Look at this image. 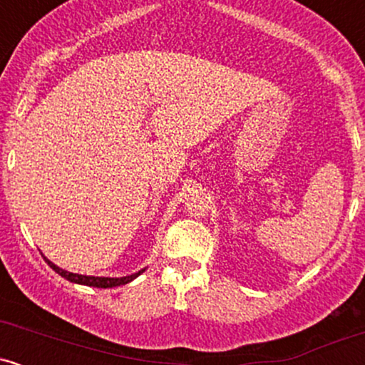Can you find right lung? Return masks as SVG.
<instances>
[{
  "label": "right lung",
  "mask_w": 365,
  "mask_h": 365,
  "mask_svg": "<svg viewBox=\"0 0 365 365\" xmlns=\"http://www.w3.org/2000/svg\"><path fill=\"white\" fill-rule=\"evenodd\" d=\"M44 261L48 262V266L51 267V269L56 271V273L63 276L65 279H68V282L78 283V284H87V287H96V288H113V287H120V284H127L145 271V267H144V269H140L139 273H133L130 276H121V278H104V276H83V274H77V273H70V271H65V269H61V267H58L56 264H53L48 257H44Z\"/></svg>",
  "instance_id": "obj_1"
}]
</instances>
